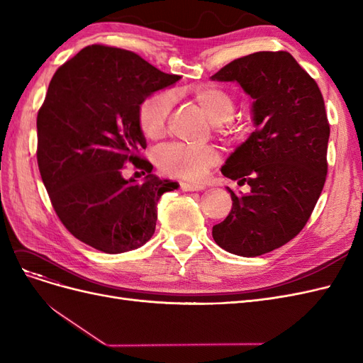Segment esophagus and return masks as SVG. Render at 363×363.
Here are the masks:
<instances>
[{
    "instance_id": "esophagus-1",
    "label": "esophagus",
    "mask_w": 363,
    "mask_h": 363,
    "mask_svg": "<svg viewBox=\"0 0 363 363\" xmlns=\"http://www.w3.org/2000/svg\"><path fill=\"white\" fill-rule=\"evenodd\" d=\"M180 188L184 192H192V191H203L204 186L203 184H194V183H182Z\"/></svg>"
}]
</instances>
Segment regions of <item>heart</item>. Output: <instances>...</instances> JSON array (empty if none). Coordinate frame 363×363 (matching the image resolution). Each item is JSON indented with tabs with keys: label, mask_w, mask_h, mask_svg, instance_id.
Wrapping results in <instances>:
<instances>
[{
	"label": "heart",
	"mask_w": 363,
	"mask_h": 363,
	"mask_svg": "<svg viewBox=\"0 0 363 363\" xmlns=\"http://www.w3.org/2000/svg\"><path fill=\"white\" fill-rule=\"evenodd\" d=\"M194 98L215 124L227 123L235 113L232 95L218 86L207 84L196 87ZM172 103L174 98L169 92H157L147 96L138 108L142 133L148 138L160 136L167 125ZM218 160L219 155L213 147H191L172 142L156 151V164L163 174L192 182L203 180Z\"/></svg>",
	"instance_id": "1"
}]
</instances>
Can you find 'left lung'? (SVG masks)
Returning <instances> with one entry per match:
<instances>
[{"label": "left lung", "instance_id": "left-lung-1", "mask_svg": "<svg viewBox=\"0 0 363 363\" xmlns=\"http://www.w3.org/2000/svg\"><path fill=\"white\" fill-rule=\"evenodd\" d=\"M211 79L236 82L255 100V131L221 168L251 191L236 195L227 188L232 211L212 236L232 255L262 256L301 232L324 188L330 136L324 98L286 51L248 54Z\"/></svg>", "mask_w": 363, "mask_h": 363}]
</instances>
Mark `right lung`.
Instances as JSON below:
<instances>
[{
    "mask_svg": "<svg viewBox=\"0 0 363 363\" xmlns=\"http://www.w3.org/2000/svg\"><path fill=\"white\" fill-rule=\"evenodd\" d=\"M180 79L106 45L83 48L52 75L38 113V164L54 211L82 242L118 255L155 235L157 201L179 183L140 159L138 108ZM127 161L147 171L144 182L122 177Z\"/></svg>",
    "mask_w": 363,
    "mask_h": 363,
    "instance_id": "right-lung-1",
    "label": "right lung"
}]
</instances>
